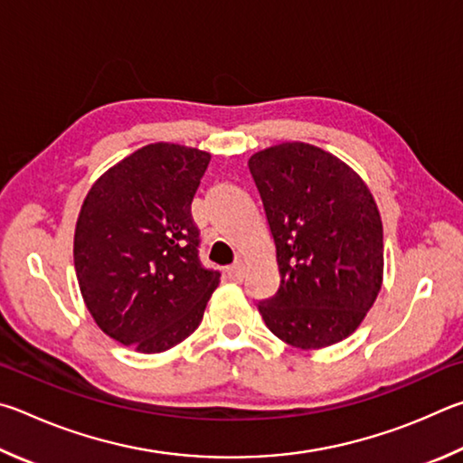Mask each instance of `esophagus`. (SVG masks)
<instances>
[{
	"label": "esophagus",
	"mask_w": 463,
	"mask_h": 463,
	"mask_svg": "<svg viewBox=\"0 0 463 463\" xmlns=\"http://www.w3.org/2000/svg\"><path fill=\"white\" fill-rule=\"evenodd\" d=\"M227 274H230L232 280H241V279H244V274H246L244 260H238L236 264H232L230 269H227Z\"/></svg>",
	"instance_id": "34e87169"
}]
</instances>
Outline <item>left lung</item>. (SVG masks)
I'll use <instances>...</instances> for the list:
<instances>
[{"instance_id":"1","label":"left lung","mask_w":463,"mask_h":463,"mask_svg":"<svg viewBox=\"0 0 463 463\" xmlns=\"http://www.w3.org/2000/svg\"><path fill=\"white\" fill-rule=\"evenodd\" d=\"M277 246L280 285L258 303L298 350L350 337L383 287V219L368 184L331 152L282 142L248 160Z\"/></svg>"}]
</instances>
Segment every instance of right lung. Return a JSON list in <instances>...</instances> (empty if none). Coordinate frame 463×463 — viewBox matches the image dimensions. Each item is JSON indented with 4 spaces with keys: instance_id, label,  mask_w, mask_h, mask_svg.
<instances>
[{
    "instance_id": "right-lung-1",
    "label": "right lung",
    "mask_w": 463,
    "mask_h": 463,
    "mask_svg": "<svg viewBox=\"0 0 463 463\" xmlns=\"http://www.w3.org/2000/svg\"><path fill=\"white\" fill-rule=\"evenodd\" d=\"M209 152L156 142L97 178L80 205L75 272L105 335L140 354L166 352L199 327L219 272L199 262L191 203Z\"/></svg>"
}]
</instances>
